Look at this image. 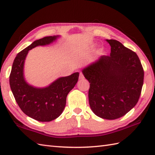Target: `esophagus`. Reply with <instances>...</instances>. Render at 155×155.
Instances as JSON below:
<instances>
[{
	"mask_svg": "<svg viewBox=\"0 0 155 155\" xmlns=\"http://www.w3.org/2000/svg\"><path fill=\"white\" fill-rule=\"evenodd\" d=\"M84 75H83V73H80V74H79V79L80 80H83V79H84Z\"/></svg>",
	"mask_w": 155,
	"mask_h": 155,
	"instance_id": "obj_1",
	"label": "esophagus"
}]
</instances>
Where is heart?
<instances>
[{
    "instance_id": "heart-1",
    "label": "heart",
    "mask_w": 155,
    "mask_h": 155,
    "mask_svg": "<svg viewBox=\"0 0 155 155\" xmlns=\"http://www.w3.org/2000/svg\"><path fill=\"white\" fill-rule=\"evenodd\" d=\"M89 48H85L84 49V50L83 51V54H86L87 53V52H88V51H89Z\"/></svg>"
}]
</instances>
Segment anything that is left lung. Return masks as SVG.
Wrapping results in <instances>:
<instances>
[{"mask_svg": "<svg viewBox=\"0 0 155 155\" xmlns=\"http://www.w3.org/2000/svg\"><path fill=\"white\" fill-rule=\"evenodd\" d=\"M109 56H102L83 70L90 83L88 101L93 113L117 119L137 104L142 91L144 70L136 52L113 39Z\"/></svg>", "mask_w": 155, "mask_h": 155, "instance_id": "left-lung-1", "label": "left lung"}]
</instances>
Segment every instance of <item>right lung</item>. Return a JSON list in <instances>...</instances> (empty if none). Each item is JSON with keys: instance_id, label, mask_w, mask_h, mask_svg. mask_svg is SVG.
Masks as SVG:
<instances>
[{"instance_id": "obj_1", "label": "right lung", "mask_w": 155, "mask_h": 155, "mask_svg": "<svg viewBox=\"0 0 155 155\" xmlns=\"http://www.w3.org/2000/svg\"><path fill=\"white\" fill-rule=\"evenodd\" d=\"M58 36H49L34 41L17 54L13 62L9 83L14 97L22 111L27 116L41 122L54 120L62 114L67 94L77 84L79 73L61 77L45 88H36L25 81L23 68L28 52L37 46L49 45Z\"/></svg>"}]
</instances>
